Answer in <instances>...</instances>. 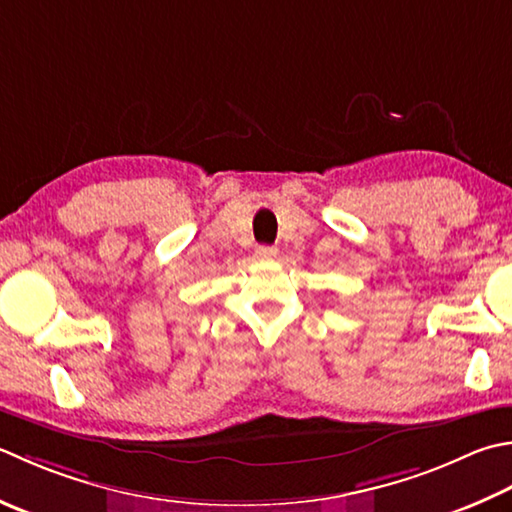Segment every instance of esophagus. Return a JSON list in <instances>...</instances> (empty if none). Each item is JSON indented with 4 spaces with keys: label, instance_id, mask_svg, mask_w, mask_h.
<instances>
[{
    "label": "esophagus",
    "instance_id": "34e87169",
    "mask_svg": "<svg viewBox=\"0 0 512 512\" xmlns=\"http://www.w3.org/2000/svg\"><path fill=\"white\" fill-rule=\"evenodd\" d=\"M255 255L259 259H275L277 257V248L275 246H257Z\"/></svg>",
    "mask_w": 512,
    "mask_h": 512
}]
</instances>
